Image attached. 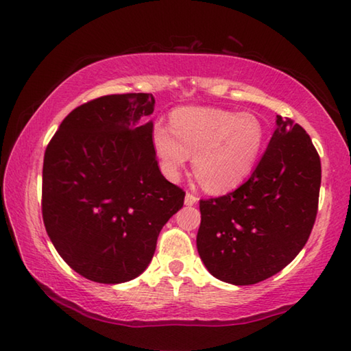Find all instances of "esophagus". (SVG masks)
<instances>
[{
  "instance_id": "esophagus-1",
  "label": "esophagus",
  "mask_w": 351,
  "mask_h": 351,
  "mask_svg": "<svg viewBox=\"0 0 351 351\" xmlns=\"http://www.w3.org/2000/svg\"><path fill=\"white\" fill-rule=\"evenodd\" d=\"M197 203H198V198L195 197V195L186 193V198H184V204H186V206H193V204H197Z\"/></svg>"
}]
</instances>
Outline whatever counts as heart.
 I'll use <instances>...</instances> for the list:
<instances>
[{
  "label": "heart",
  "mask_w": 351,
  "mask_h": 351,
  "mask_svg": "<svg viewBox=\"0 0 351 351\" xmlns=\"http://www.w3.org/2000/svg\"><path fill=\"white\" fill-rule=\"evenodd\" d=\"M159 169L175 181L190 154L195 175L210 193L229 192L252 173L263 152L266 130L252 112L210 106H181L170 127L154 122L150 133Z\"/></svg>",
  "instance_id": "1"
}]
</instances>
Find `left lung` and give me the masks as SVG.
Returning <instances> with one entry per match:
<instances>
[{
  "mask_svg": "<svg viewBox=\"0 0 351 351\" xmlns=\"http://www.w3.org/2000/svg\"><path fill=\"white\" fill-rule=\"evenodd\" d=\"M276 132L249 180L201 199L197 247L218 280L254 285L295 258L316 221L320 158L299 123L277 116Z\"/></svg>",
  "mask_w": 351,
  "mask_h": 351,
  "instance_id": "obj_1",
  "label": "left lung"
}]
</instances>
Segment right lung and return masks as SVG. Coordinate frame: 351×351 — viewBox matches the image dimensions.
<instances>
[{
	"label": "right lung",
	"instance_id": "obj_1",
	"mask_svg": "<svg viewBox=\"0 0 351 351\" xmlns=\"http://www.w3.org/2000/svg\"><path fill=\"white\" fill-rule=\"evenodd\" d=\"M152 94L77 106L45 153L43 221L60 257L88 280L116 285L147 269L184 193L158 167Z\"/></svg>",
	"mask_w": 351,
	"mask_h": 351
}]
</instances>
